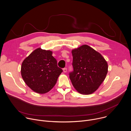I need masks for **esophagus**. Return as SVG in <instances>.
I'll return each mask as SVG.
<instances>
[{
  "mask_svg": "<svg viewBox=\"0 0 131 131\" xmlns=\"http://www.w3.org/2000/svg\"><path fill=\"white\" fill-rule=\"evenodd\" d=\"M63 72H64V73H66V72H67V69L66 68H64L63 69Z\"/></svg>",
  "mask_w": 131,
  "mask_h": 131,
  "instance_id": "esophagus-1",
  "label": "esophagus"
}]
</instances>
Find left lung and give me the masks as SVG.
Here are the masks:
<instances>
[{"label":"left lung","mask_w":131,"mask_h":131,"mask_svg":"<svg viewBox=\"0 0 131 131\" xmlns=\"http://www.w3.org/2000/svg\"><path fill=\"white\" fill-rule=\"evenodd\" d=\"M72 54L73 71L69 73V77L73 86L80 93H92L105 80L108 72L107 62L87 45L72 50Z\"/></svg>","instance_id":"left-lung-1"}]
</instances>
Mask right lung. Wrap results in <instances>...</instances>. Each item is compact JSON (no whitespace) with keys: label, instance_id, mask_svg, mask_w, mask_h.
<instances>
[{"label":"right lung","instance_id":"right-lung-1","mask_svg":"<svg viewBox=\"0 0 131 131\" xmlns=\"http://www.w3.org/2000/svg\"><path fill=\"white\" fill-rule=\"evenodd\" d=\"M52 51L38 48L26 58L21 67V74L25 83L38 93H45L56 84L62 70L57 66Z\"/></svg>","mask_w":131,"mask_h":131}]
</instances>
